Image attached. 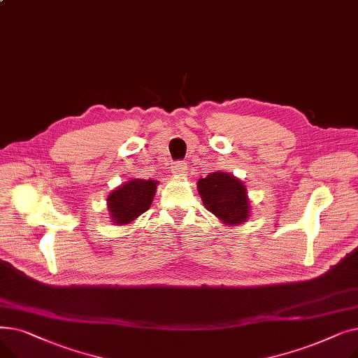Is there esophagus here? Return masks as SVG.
I'll return each instance as SVG.
<instances>
[{
	"label": "esophagus",
	"mask_w": 358,
	"mask_h": 358,
	"mask_svg": "<svg viewBox=\"0 0 358 358\" xmlns=\"http://www.w3.org/2000/svg\"><path fill=\"white\" fill-rule=\"evenodd\" d=\"M171 171H173L174 176L182 177V176H185V173H187V164H185L184 161H177V162H174L173 166H171Z\"/></svg>",
	"instance_id": "34e87169"
}]
</instances>
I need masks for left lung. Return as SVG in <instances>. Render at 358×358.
<instances>
[{
    "instance_id": "left-lung-1",
    "label": "left lung",
    "mask_w": 358,
    "mask_h": 358,
    "mask_svg": "<svg viewBox=\"0 0 358 358\" xmlns=\"http://www.w3.org/2000/svg\"><path fill=\"white\" fill-rule=\"evenodd\" d=\"M204 208L228 224H241L250 217V200L242 181L228 173L216 171L197 182Z\"/></svg>"
}]
</instances>
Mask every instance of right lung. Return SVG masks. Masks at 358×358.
<instances>
[{"mask_svg":"<svg viewBox=\"0 0 358 358\" xmlns=\"http://www.w3.org/2000/svg\"><path fill=\"white\" fill-rule=\"evenodd\" d=\"M157 184L158 181L155 180L134 178L113 190L107 197V209L111 222L127 224L145 213L152 204Z\"/></svg>","mask_w":358,"mask_h":358,"instance_id":"obj_1","label":"right lung"}]
</instances>
